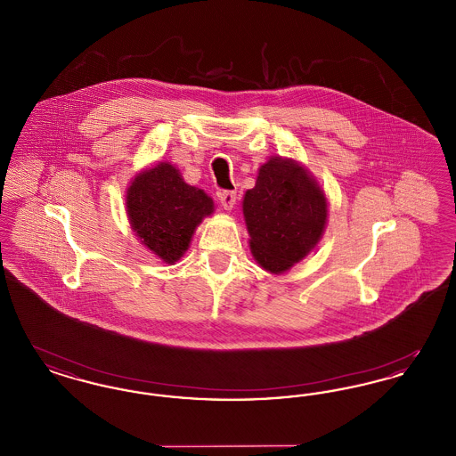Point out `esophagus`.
Here are the masks:
<instances>
[{
  "mask_svg": "<svg viewBox=\"0 0 456 456\" xmlns=\"http://www.w3.org/2000/svg\"><path fill=\"white\" fill-rule=\"evenodd\" d=\"M236 193L234 191H220L218 193V201L222 205L224 210H232L234 205H236Z\"/></svg>",
  "mask_w": 456,
  "mask_h": 456,
  "instance_id": "1",
  "label": "esophagus"
}]
</instances>
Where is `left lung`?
I'll list each match as a JSON object with an SVG mask.
<instances>
[{
	"mask_svg": "<svg viewBox=\"0 0 456 456\" xmlns=\"http://www.w3.org/2000/svg\"><path fill=\"white\" fill-rule=\"evenodd\" d=\"M249 249L263 270L282 275L323 238L328 200L299 160L270 157L242 198Z\"/></svg>",
	"mask_w": 456,
	"mask_h": 456,
	"instance_id": "8db88e82",
	"label": "left lung"
}]
</instances>
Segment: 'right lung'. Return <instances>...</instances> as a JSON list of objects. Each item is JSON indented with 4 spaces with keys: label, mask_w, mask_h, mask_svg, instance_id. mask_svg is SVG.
Wrapping results in <instances>:
<instances>
[{
    "label": "right lung",
    "mask_w": 456,
    "mask_h": 456,
    "mask_svg": "<svg viewBox=\"0 0 456 456\" xmlns=\"http://www.w3.org/2000/svg\"><path fill=\"white\" fill-rule=\"evenodd\" d=\"M125 200L131 231L166 265L183 258L196 227L216 210L214 200L167 160L131 177Z\"/></svg>",
    "instance_id": "obj_1"
}]
</instances>
